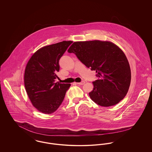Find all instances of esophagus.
I'll return each instance as SVG.
<instances>
[{
  "label": "esophagus",
  "mask_w": 152,
  "mask_h": 152,
  "mask_svg": "<svg viewBox=\"0 0 152 152\" xmlns=\"http://www.w3.org/2000/svg\"><path fill=\"white\" fill-rule=\"evenodd\" d=\"M85 83H86V81H82L81 82L77 83V84H79V85H83V84H84Z\"/></svg>",
  "instance_id": "34e87169"
}]
</instances>
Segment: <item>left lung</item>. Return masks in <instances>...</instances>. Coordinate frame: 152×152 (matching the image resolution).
<instances>
[{
	"label": "left lung",
	"mask_w": 152,
	"mask_h": 152,
	"mask_svg": "<svg viewBox=\"0 0 152 152\" xmlns=\"http://www.w3.org/2000/svg\"><path fill=\"white\" fill-rule=\"evenodd\" d=\"M92 71L98 80L93 82L91 99L102 107L115 105L127 94L131 81L128 60L115 44L100 40L74 42L68 49Z\"/></svg>",
	"instance_id": "obj_1"
}]
</instances>
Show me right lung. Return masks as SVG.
Listing matches in <instances>:
<instances>
[{
	"label": "right lung",
	"instance_id": "add662e5",
	"mask_svg": "<svg viewBox=\"0 0 152 152\" xmlns=\"http://www.w3.org/2000/svg\"><path fill=\"white\" fill-rule=\"evenodd\" d=\"M72 41H63L41 48L32 56L26 67L24 86L32 105L39 112L51 114L63 101L70 84L55 82L58 78L59 60Z\"/></svg>",
	"mask_w": 152,
	"mask_h": 152
}]
</instances>
